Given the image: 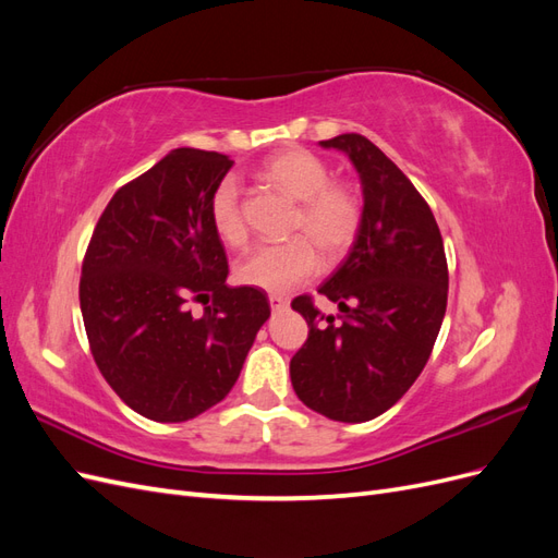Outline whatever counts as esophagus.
<instances>
[{
    "label": "esophagus",
    "mask_w": 558,
    "mask_h": 558,
    "mask_svg": "<svg viewBox=\"0 0 558 558\" xmlns=\"http://www.w3.org/2000/svg\"><path fill=\"white\" fill-rule=\"evenodd\" d=\"M269 307H272V312H283L289 310V300L283 295H269Z\"/></svg>",
    "instance_id": "1"
}]
</instances>
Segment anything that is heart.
<instances>
[{"label":"heart","instance_id":"obj_1","mask_svg":"<svg viewBox=\"0 0 558 558\" xmlns=\"http://www.w3.org/2000/svg\"><path fill=\"white\" fill-rule=\"evenodd\" d=\"M298 199L293 230L310 234L328 260L342 258L361 228V202L349 185L330 181V167L307 148L291 146L269 156L258 172ZM209 218L214 232L228 246L246 240L240 193L232 179L218 183L211 195ZM307 238L260 244L238 265V279L269 293H286L318 272V253Z\"/></svg>","mask_w":558,"mask_h":558}]
</instances>
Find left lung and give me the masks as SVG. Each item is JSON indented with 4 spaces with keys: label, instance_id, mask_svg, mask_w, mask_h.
Instances as JSON below:
<instances>
[{
    "label": "left lung",
    "instance_id": "obj_1",
    "mask_svg": "<svg viewBox=\"0 0 558 558\" xmlns=\"http://www.w3.org/2000/svg\"><path fill=\"white\" fill-rule=\"evenodd\" d=\"M318 144L342 150L356 167L363 214L349 256L318 289L337 302L340 324L310 295L291 302L310 326L291 381L310 410L361 424L393 408L428 363L449 272L435 216L393 160L356 132Z\"/></svg>",
    "mask_w": 558,
    "mask_h": 558
}]
</instances>
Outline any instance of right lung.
Returning a JSON list of instances; mask_svg holds the SVG:
<instances>
[{
  "instance_id": "obj_1",
  "label": "right lung",
  "mask_w": 558,
  "mask_h": 558,
  "mask_svg": "<svg viewBox=\"0 0 558 558\" xmlns=\"http://www.w3.org/2000/svg\"><path fill=\"white\" fill-rule=\"evenodd\" d=\"M232 160L174 148L118 189L81 267L93 359L128 408L179 424L221 402L269 318L260 289H230L209 205ZM206 314L193 317L190 302Z\"/></svg>"
}]
</instances>
